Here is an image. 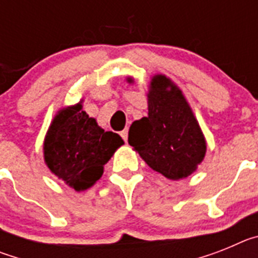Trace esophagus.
Segmentation results:
<instances>
[{"instance_id":"1","label":"esophagus","mask_w":258,"mask_h":258,"mask_svg":"<svg viewBox=\"0 0 258 258\" xmlns=\"http://www.w3.org/2000/svg\"><path fill=\"white\" fill-rule=\"evenodd\" d=\"M120 136H121L122 140H124L125 142H126V141H127V127H125L124 131L120 132Z\"/></svg>"}]
</instances>
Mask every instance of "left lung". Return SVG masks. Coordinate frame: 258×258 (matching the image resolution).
Segmentation results:
<instances>
[{"label":"left lung","mask_w":258,"mask_h":258,"mask_svg":"<svg viewBox=\"0 0 258 258\" xmlns=\"http://www.w3.org/2000/svg\"><path fill=\"white\" fill-rule=\"evenodd\" d=\"M134 84L133 77H127ZM149 116L136 120L127 142L145 163L172 181L186 178L204 160L207 141L181 89L165 75L152 76Z\"/></svg>","instance_id":"obj_1"}]
</instances>
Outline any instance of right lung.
I'll return each mask as SVG.
<instances>
[{
    "mask_svg": "<svg viewBox=\"0 0 258 258\" xmlns=\"http://www.w3.org/2000/svg\"><path fill=\"white\" fill-rule=\"evenodd\" d=\"M124 141L104 132L83 109V101L59 109L44 140V160L52 174L75 191L90 188Z\"/></svg>",
    "mask_w": 258,
    "mask_h": 258,
    "instance_id": "add662e5",
    "label": "right lung"
}]
</instances>
